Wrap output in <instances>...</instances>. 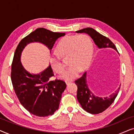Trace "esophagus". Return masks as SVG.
Wrapping results in <instances>:
<instances>
[{
	"instance_id": "esophagus-1",
	"label": "esophagus",
	"mask_w": 134,
	"mask_h": 134,
	"mask_svg": "<svg viewBox=\"0 0 134 134\" xmlns=\"http://www.w3.org/2000/svg\"><path fill=\"white\" fill-rule=\"evenodd\" d=\"M66 83L67 85H68L71 83V82H66Z\"/></svg>"
}]
</instances>
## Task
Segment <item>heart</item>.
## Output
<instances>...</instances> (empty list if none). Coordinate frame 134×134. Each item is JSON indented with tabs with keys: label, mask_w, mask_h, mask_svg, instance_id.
<instances>
[{
	"label": "heart",
	"mask_w": 134,
	"mask_h": 134,
	"mask_svg": "<svg viewBox=\"0 0 134 134\" xmlns=\"http://www.w3.org/2000/svg\"><path fill=\"white\" fill-rule=\"evenodd\" d=\"M56 49L57 54L54 53L50 57L51 66L56 72H63L65 66L62 62V57H68V61L70 66L61 76L66 80L77 77L80 71L88 68L92 60L93 42L86 34L66 36L60 40Z\"/></svg>",
	"instance_id": "obj_1"
}]
</instances>
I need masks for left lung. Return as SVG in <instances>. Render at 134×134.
I'll use <instances>...</instances> for the list:
<instances>
[{
	"label": "left lung",
	"instance_id": "8db88e82",
	"mask_svg": "<svg viewBox=\"0 0 134 134\" xmlns=\"http://www.w3.org/2000/svg\"><path fill=\"white\" fill-rule=\"evenodd\" d=\"M76 33H85L90 36L98 48L111 47L117 51L116 47L109 38L102 35L92 28H87L77 30ZM75 83L77 86V99L82 107L86 111L91 114H98L105 110L114 101L118 94L120 87L115 93L109 97L100 98L95 96L90 90L87 82V73L84 72L81 77L76 80Z\"/></svg>",
	"mask_w": 134,
	"mask_h": 134
}]
</instances>
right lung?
<instances>
[{
	"instance_id": "1",
	"label": "right lung",
	"mask_w": 134,
	"mask_h": 134,
	"mask_svg": "<svg viewBox=\"0 0 134 134\" xmlns=\"http://www.w3.org/2000/svg\"><path fill=\"white\" fill-rule=\"evenodd\" d=\"M65 35V33L36 29L20 41L14 52L11 72L13 87L20 103L35 116L45 117L54 114L59 107L66 85L62 80H49L54 76L51 65L40 74L29 72L21 64V53L28 44L34 42L43 44L51 51L56 40Z\"/></svg>"
}]
</instances>
